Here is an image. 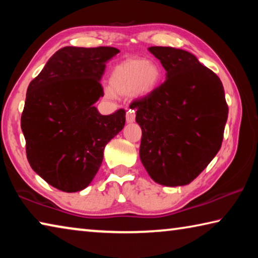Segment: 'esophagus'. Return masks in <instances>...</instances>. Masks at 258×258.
<instances>
[{
	"mask_svg": "<svg viewBox=\"0 0 258 258\" xmlns=\"http://www.w3.org/2000/svg\"><path fill=\"white\" fill-rule=\"evenodd\" d=\"M135 120V111L134 110H130L126 112V121L127 123H133V121Z\"/></svg>",
	"mask_w": 258,
	"mask_h": 258,
	"instance_id": "34e87169",
	"label": "esophagus"
}]
</instances>
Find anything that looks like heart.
<instances>
[{
  "label": "heart",
  "instance_id": "heart-1",
  "mask_svg": "<svg viewBox=\"0 0 258 258\" xmlns=\"http://www.w3.org/2000/svg\"><path fill=\"white\" fill-rule=\"evenodd\" d=\"M160 82L161 71L156 63L146 59H130L113 67L109 76L110 89L104 92L109 98H112L113 93L147 97L158 89Z\"/></svg>",
  "mask_w": 258,
  "mask_h": 258
}]
</instances>
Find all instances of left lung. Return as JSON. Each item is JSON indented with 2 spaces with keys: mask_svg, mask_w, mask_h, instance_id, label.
<instances>
[{
  "mask_svg": "<svg viewBox=\"0 0 258 258\" xmlns=\"http://www.w3.org/2000/svg\"><path fill=\"white\" fill-rule=\"evenodd\" d=\"M148 50L160 60L166 81L130 106L142 130L140 159L158 184L186 185L222 146L229 113L223 85L190 52L168 46Z\"/></svg>",
  "mask_w": 258,
  "mask_h": 258,
  "instance_id": "8db88e82",
  "label": "left lung"
}]
</instances>
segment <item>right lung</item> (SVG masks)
<instances>
[{"label": "right lung", "mask_w": 258, "mask_h": 258, "mask_svg": "<svg viewBox=\"0 0 258 258\" xmlns=\"http://www.w3.org/2000/svg\"><path fill=\"white\" fill-rule=\"evenodd\" d=\"M119 50L64 46L30 82L21 115L27 159L35 173L63 192L90 184L104 147L125 125V110L103 116L94 107L106 63Z\"/></svg>", "instance_id": "1"}]
</instances>
